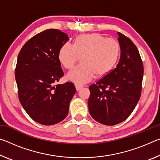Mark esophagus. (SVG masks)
Returning <instances> with one entry per match:
<instances>
[{"mask_svg": "<svg viewBox=\"0 0 160 160\" xmlns=\"http://www.w3.org/2000/svg\"><path fill=\"white\" fill-rule=\"evenodd\" d=\"M75 88H76V90L77 91H78V90H80L81 88H82V85H79V84H75Z\"/></svg>", "mask_w": 160, "mask_h": 160, "instance_id": "34e87169", "label": "esophagus"}]
</instances>
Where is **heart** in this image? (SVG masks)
I'll use <instances>...</instances> for the list:
<instances>
[{
	"label": "heart",
	"mask_w": 160,
	"mask_h": 160,
	"mask_svg": "<svg viewBox=\"0 0 160 160\" xmlns=\"http://www.w3.org/2000/svg\"><path fill=\"white\" fill-rule=\"evenodd\" d=\"M121 55V46L117 40L107 39L99 34H81L73 44L61 46L58 59L65 68L72 69L81 57L82 63L70 71L68 78L77 84L90 81L96 75L103 78L117 65Z\"/></svg>",
	"instance_id": "obj_1"
}]
</instances>
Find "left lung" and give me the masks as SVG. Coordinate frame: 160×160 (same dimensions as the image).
<instances>
[{
  "label": "left lung",
  "instance_id": "1",
  "mask_svg": "<svg viewBox=\"0 0 160 160\" xmlns=\"http://www.w3.org/2000/svg\"><path fill=\"white\" fill-rule=\"evenodd\" d=\"M121 55L116 68L89 87V112L94 120L113 126L128 118L138 102L142 90L143 64L136 46L118 32Z\"/></svg>",
  "mask_w": 160,
  "mask_h": 160
}]
</instances>
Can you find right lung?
Listing matches in <instances>:
<instances>
[{"label":"right lung","instance_id":"obj_1","mask_svg":"<svg viewBox=\"0 0 160 160\" xmlns=\"http://www.w3.org/2000/svg\"><path fill=\"white\" fill-rule=\"evenodd\" d=\"M68 39L58 29H46L29 39L18 54L15 75L19 100L28 114L42 125L63 121L76 92L71 82L56 85L64 75L58 52Z\"/></svg>","mask_w":160,"mask_h":160}]
</instances>
